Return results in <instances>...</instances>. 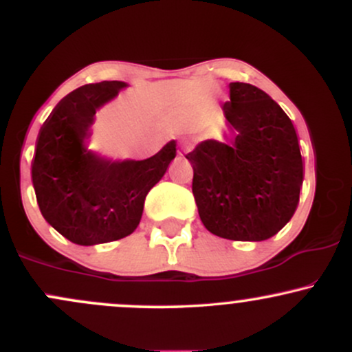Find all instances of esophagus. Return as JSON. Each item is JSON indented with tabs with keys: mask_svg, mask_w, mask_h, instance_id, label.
<instances>
[{
	"mask_svg": "<svg viewBox=\"0 0 352 352\" xmlns=\"http://www.w3.org/2000/svg\"><path fill=\"white\" fill-rule=\"evenodd\" d=\"M182 148H184V151H190V148H192V144H190L188 140H182Z\"/></svg>",
	"mask_w": 352,
	"mask_h": 352,
	"instance_id": "34e87169",
	"label": "esophagus"
}]
</instances>
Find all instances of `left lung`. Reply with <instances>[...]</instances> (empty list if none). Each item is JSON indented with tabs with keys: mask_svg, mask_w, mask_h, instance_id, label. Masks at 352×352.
<instances>
[{
	"mask_svg": "<svg viewBox=\"0 0 352 352\" xmlns=\"http://www.w3.org/2000/svg\"><path fill=\"white\" fill-rule=\"evenodd\" d=\"M225 142L197 144L187 159L201 223L213 235L263 241L292 220L305 179L294 125L261 89L230 82Z\"/></svg>",
	"mask_w": 352,
	"mask_h": 352,
	"instance_id": "1",
	"label": "left lung"
}]
</instances>
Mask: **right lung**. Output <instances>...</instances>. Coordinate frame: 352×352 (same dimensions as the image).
I'll list each match as a JSON object with an SVG mask.
<instances>
[{
  "mask_svg": "<svg viewBox=\"0 0 352 352\" xmlns=\"http://www.w3.org/2000/svg\"><path fill=\"white\" fill-rule=\"evenodd\" d=\"M129 84H86L60 99L38 134L31 179L44 220L76 245L120 240L139 227L148 190L177 155L170 140L144 160L89 148L96 112Z\"/></svg>",
  "mask_w": 352,
  "mask_h": 352,
  "instance_id": "right-lung-1",
  "label": "right lung"
}]
</instances>
